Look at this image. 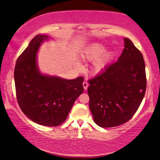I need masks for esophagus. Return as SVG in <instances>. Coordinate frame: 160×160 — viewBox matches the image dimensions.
<instances>
[{
  "label": "esophagus",
  "instance_id": "esophagus-1",
  "mask_svg": "<svg viewBox=\"0 0 160 160\" xmlns=\"http://www.w3.org/2000/svg\"><path fill=\"white\" fill-rule=\"evenodd\" d=\"M83 88L85 90H87L88 89V83L87 81H84L83 83Z\"/></svg>",
  "mask_w": 160,
  "mask_h": 160
}]
</instances>
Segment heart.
Instances as JSON below:
<instances>
[{"label":"heart","mask_w":160,"mask_h":160,"mask_svg":"<svg viewBox=\"0 0 160 160\" xmlns=\"http://www.w3.org/2000/svg\"><path fill=\"white\" fill-rule=\"evenodd\" d=\"M105 51V47L99 43L91 44L87 49L84 58L88 61L96 59L92 66L91 71L98 74L102 71L109 62L112 60L113 54L111 51Z\"/></svg>","instance_id":"1"}]
</instances>
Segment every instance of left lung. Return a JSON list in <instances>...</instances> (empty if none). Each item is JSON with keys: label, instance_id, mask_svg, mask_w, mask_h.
Listing matches in <instances>:
<instances>
[{"label": "left lung", "instance_id": "1", "mask_svg": "<svg viewBox=\"0 0 160 160\" xmlns=\"http://www.w3.org/2000/svg\"><path fill=\"white\" fill-rule=\"evenodd\" d=\"M117 62L89 80V109L95 123L113 128L132 119L146 90V66L142 52L128 38Z\"/></svg>", "mask_w": 160, "mask_h": 160}]
</instances>
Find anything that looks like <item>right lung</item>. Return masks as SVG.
Instances as JSON below:
<instances>
[{"instance_id": "right-lung-1", "label": "right lung", "mask_w": 160, "mask_h": 160, "mask_svg": "<svg viewBox=\"0 0 160 160\" xmlns=\"http://www.w3.org/2000/svg\"><path fill=\"white\" fill-rule=\"evenodd\" d=\"M47 35H37L18 57L14 72L19 107L32 122L49 127L66 120L76 99L84 91V78L68 80L41 74L37 53Z\"/></svg>"}]
</instances>
